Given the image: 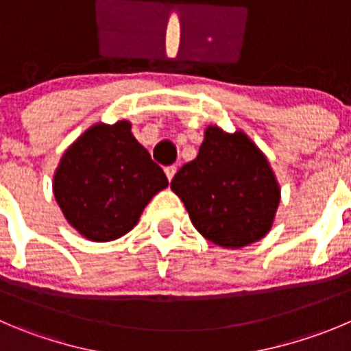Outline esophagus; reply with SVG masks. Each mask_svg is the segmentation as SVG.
<instances>
[{
    "label": "esophagus",
    "instance_id": "1",
    "mask_svg": "<svg viewBox=\"0 0 351 351\" xmlns=\"http://www.w3.org/2000/svg\"><path fill=\"white\" fill-rule=\"evenodd\" d=\"M176 172H178V167L176 165H170V167H165V176L169 181H172L173 176H176Z\"/></svg>",
    "mask_w": 351,
    "mask_h": 351
}]
</instances>
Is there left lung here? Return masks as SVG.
Masks as SVG:
<instances>
[{"mask_svg":"<svg viewBox=\"0 0 351 351\" xmlns=\"http://www.w3.org/2000/svg\"><path fill=\"white\" fill-rule=\"evenodd\" d=\"M170 188L196 231L222 248L260 241L272 228L281 188L267 156L243 131L208 125L198 156L182 165Z\"/></svg>","mask_w":351,"mask_h":351,"instance_id":"left-lung-1","label":"left lung"}]
</instances>
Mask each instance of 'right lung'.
I'll return each instance as SVG.
<instances>
[{
	"label": "right lung",
	"mask_w": 351,
	"mask_h": 351,
	"mask_svg": "<svg viewBox=\"0 0 351 351\" xmlns=\"http://www.w3.org/2000/svg\"><path fill=\"white\" fill-rule=\"evenodd\" d=\"M169 186L129 120L95 123L66 148L53 195L66 222L96 243L128 234L149 199Z\"/></svg>",
	"instance_id": "1"
}]
</instances>
